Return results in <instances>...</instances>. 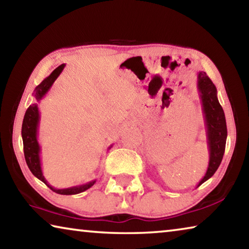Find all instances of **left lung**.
Returning <instances> with one entry per match:
<instances>
[{
  "instance_id": "8db88e82",
  "label": "left lung",
  "mask_w": 249,
  "mask_h": 249,
  "mask_svg": "<svg viewBox=\"0 0 249 249\" xmlns=\"http://www.w3.org/2000/svg\"><path fill=\"white\" fill-rule=\"evenodd\" d=\"M197 90L202 103L209 148V166L197 187L212 177L221 165L225 151L227 128L224 111L217 100V91L204 71L197 73Z\"/></svg>"
}]
</instances>
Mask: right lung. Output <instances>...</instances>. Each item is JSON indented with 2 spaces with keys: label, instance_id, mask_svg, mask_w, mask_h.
Returning <instances> with one entry per match:
<instances>
[{
  "label": "right lung",
  "instance_id": "add662e5",
  "mask_svg": "<svg viewBox=\"0 0 249 249\" xmlns=\"http://www.w3.org/2000/svg\"><path fill=\"white\" fill-rule=\"evenodd\" d=\"M65 64H62L54 69L50 75L44 79L40 84H38L34 90V98L39 102V101L47 94V92L50 90V88L56 81V79L59 77V74L62 72V70L65 68ZM39 109L38 104L34 103L29 105V107L26 109L25 113L23 125H22V138H23V145H24V155L25 160L29 168V170L32 171V174L38 178L40 181H43L45 184H47L48 187L52 189L53 192L58 193V195H65V196H71V195H78L83 191L90 189L92 185L95 183V180H92L90 182L75 185V187L67 188V189H56L52 187L48 183V181L45 179L43 175V170H41V161H40V146L38 144V140H37V135H38V126H39ZM112 147V146H111ZM109 147V148H111Z\"/></svg>",
  "mask_w": 249,
  "mask_h": 249
}]
</instances>
